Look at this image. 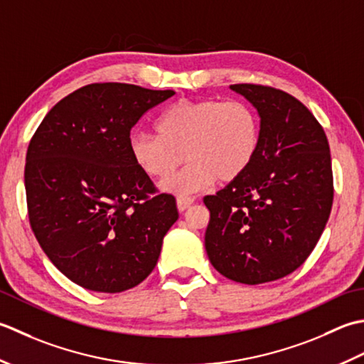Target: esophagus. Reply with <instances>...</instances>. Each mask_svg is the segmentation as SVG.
<instances>
[{
	"mask_svg": "<svg viewBox=\"0 0 364 364\" xmlns=\"http://www.w3.org/2000/svg\"><path fill=\"white\" fill-rule=\"evenodd\" d=\"M193 203H195V198H188V196L177 198V209H179V212H185L187 209H190Z\"/></svg>",
	"mask_w": 364,
	"mask_h": 364,
	"instance_id": "34e87169",
	"label": "esophagus"
}]
</instances>
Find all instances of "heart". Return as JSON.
<instances>
[{"label": "heart", "instance_id": "heart-1", "mask_svg": "<svg viewBox=\"0 0 364 364\" xmlns=\"http://www.w3.org/2000/svg\"><path fill=\"white\" fill-rule=\"evenodd\" d=\"M155 136L138 133L129 143L141 173L165 181L182 165L181 174L161 183L174 195H190L215 181L232 183L250 171L261 149V119L242 100H179L166 107L154 124Z\"/></svg>", "mask_w": 364, "mask_h": 364}]
</instances>
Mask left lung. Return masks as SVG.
I'll return each mask as SVG.
<instances>
[{
    "label": "left lung",
    "instance_id": "obj_1",
    "mask_svg": "<svg viewBox=\"0 0 364 364\" xmlns=\"http://www.w3.org/2000/svg\"><path fill=\"white\" fill-rule=\"evenodd\" d=\"M261 117V149L250 171L205 196V251L221 275L262 284L299 269L333 204L328 139L300 100L262 85H231Z\"/></svg>",
    "mask_w": 364,
    "mask_h": 364
}]
</instances>
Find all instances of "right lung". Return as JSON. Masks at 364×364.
<instances>
[{
	"label": "right lung",
	"instance_id": "add662e5",
	"mask_svg": "<svg viewBox=\"0 0 364 364\" xmlns=\"http://www.w3.org/2000/svg\"><path fill=\"white\" fill-rule=\"evenodd\" d=\"M176 92L94 83L59 100L26 152L28 215L56 269L94 292L138 286L157 265L179 212L135 166L130 130Z\"/></svg>",
	"mask_w": 364,
	"mask_h": 364
}]
</instances>
